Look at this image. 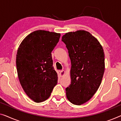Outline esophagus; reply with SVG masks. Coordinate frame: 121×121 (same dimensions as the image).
<instances>
[{
  "label": "esophagus",
  "instance_id": "34e87169",
  "mask_svg": "<svg viewBox=\"0 0 121 121\" xmlns=\"http://www.w3.org/2000/svg\"><path fill=\"white\" fill-rule=\"evenodd\" d=\"M65 71L64 70H62V71H60V74L61 77H62L65 74Z\"/></svg>",
  "mask_w": 121,
  "mask_h": 121
}]
</instances>
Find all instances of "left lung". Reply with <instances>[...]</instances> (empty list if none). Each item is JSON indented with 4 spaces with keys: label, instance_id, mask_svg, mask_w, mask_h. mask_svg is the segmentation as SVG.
Instances as JSON below:
<instances>
[{
    "label": "left lung",
    "instance_id": "obj_1",
    "mask_svg": "<svg viewBox=\"0 0 121 121\" xmlns=\"http://www.w3.org/2000/svg\"><path fill=\"white\" fill-rule=\"evenodd\" d=\"M71 61V83L66 88L67 98L80 105L91 99L98 89L105 70L104 53L98 41L85 30L63 35Z\"/></svg>",
    "mask_w": 121,
    "mask_h": 121
}]
</instances>
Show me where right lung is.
Returning a JSON list of instances; mask_svg holds the SVG:
<instances>
[{
  "label": "right lung",
  "mask_w": 121,
  "mask_h": 121,
  "mask_svg": "<svg viewBox=\"0 0 121 121\" xmlns=\"http://www.w3.org/2000/svg\"><path fill=\"white\" fill-rule=\"evenodd\" d=\"M60 37V34L37 30L27 36L18 49L16 67L19 82L35 102L47 99L57 84L51 53Z\"/></svg>",
  "instance_id": "1"
}]
</instances>
